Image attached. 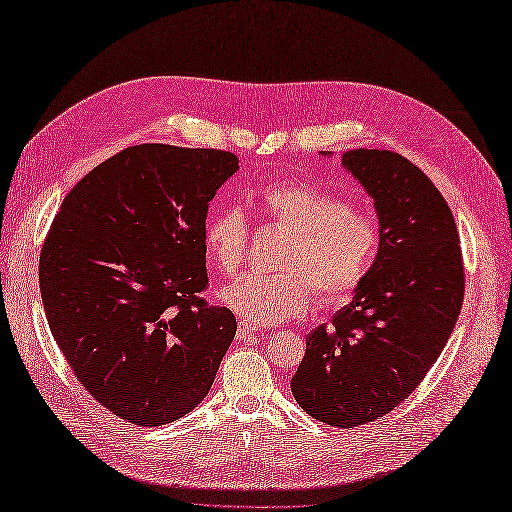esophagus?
Returning a JSON list of instances; mask_svg holds the SVG:
<instances>
[{
	"instance_id": "34e87169",
	"label": "esophagus",
	"mask_w": 512,
	"mask_h": 512,
	"mask_svg": "<svg viewBox=\"0 0 512 512\" xmlns=\"http://www.w3.org/2000/svg\"><path fill=\"white\" fill-rule=\"evenodd\" d=\"M258 331H260V327H256V324H252V322H239L237 337L243 339V337H250V335H254Z\"/></svg>"
}]
</instances>
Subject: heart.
Instances as JSON below:
<instances>
[{
  "mask_svg": "<svg viewBox=\"0 0 512 512\" xmlns=\"http://www.w3.org/2000/svg\"><path fill=\"white\" fill-rule=\"evenodd\" d=\"M265 218L288 230L277 252V273H252L222 290L224 303L254 324L303 316L314 303L342 301L361 286L380 247L371 215L312 183L275 181L256 194ZM250 224L237 207L211 213L205 222L207 256L220 271L235 275L247 256Z\"/></svg>",
  "mask_w": 512,
  "mask_h": 512,
  "instance_id": "heart-1",
  "label": "heart"
}]
</instances>
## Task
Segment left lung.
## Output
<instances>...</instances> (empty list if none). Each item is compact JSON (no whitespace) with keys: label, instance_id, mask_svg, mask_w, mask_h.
Instances as JSON below:
<instances>
[{"label":"left lung","instance_id":"obj_1","mask_svg":"<svg viewBox=\"0 0 512 512\" xmlns=\"http://www.w3.org/2000/svg\"><path fill=\"white\" fill-rule=\"evenodd\" d=\"M342 164L374 200L380 247L352 301L307 333L290 389L316 421L348 429L389 414L436 363L461 312L463 262L421 168L389 149H352Z\"/></svg>","mask_w":512,"mask_h":512}]
</instances>
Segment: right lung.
I'll return each mask as SVG.
<instances>
[{"mask_svg":"<svg viewBox=\"0 0 512 512\" xmlns=\"http://www.w3.org/2000/svg\"><path fill=\"white\" fill-rule=\"evenodd\" d=\"M239 170L220 149L136 145L74 185L40 254L44 314L74 376L132 425L192 412L237 333L211 307L209 200Z\"/></svg>","mask_w":512,"mask_h":512,"instance_id":"1","label":"right lung"}]
</instances>
